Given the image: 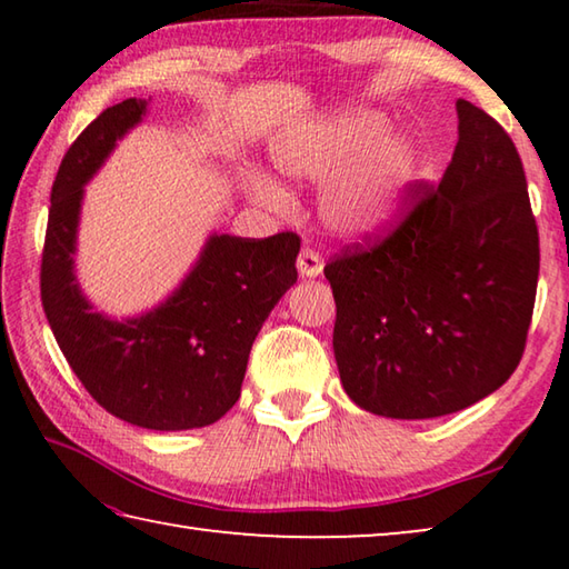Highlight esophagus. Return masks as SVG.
<instances>
[{"label": "esophagus", "mask_w": 569, "mask_h": 569, "mask_svg": "<svg viewBox=\"0 0 569 569\" xmlns=\"http://www.w3.org/2000/svg\"><path fill=\"white\" fill-rule=\"evenodd\" d=\"M296 266H298V273L306 276V278H316L323 271V258L316 253L313 248H303L301 253L296 258Z\"/></svg>", "instance_id": "esophagus-1"}]
</instances>
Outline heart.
Returning <instances> with one entry per match:
<instances>
[{
	"mask_svg": "<svg viewBox=\"0 0 569 569\" xmlns=\"http://www.w3.org/2000/svg\"><path fill=\"white\" fill-rule=\"evenodd\" d=\"M387 132L389 122L377 112H343L278 140L273 160L291 178L331 180L321 198L326 223L366 236L391 218L411 176L409 146ZM250 192L266 206L286 203V192L266 176L250 180Z\"/></svg>",
	"mask_w": 569,
	"mask_h": 569,
	"instance_id": "1",
	"label": "heart"
}]
</instances>
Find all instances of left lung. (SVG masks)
<instances>
[{"label": "left lung", "instance_id": "1", "mask_svg": "<svg viewBox=\"0 0 569 569\" xmlns=\"http://www.w3.org/2000/svg\"><path fill=\"white\" fill-rule=\"evenodd\" d=\"M457 112L441 180L409 182L397 223L323 268L341 383L379 417L467 409L512 377L527 346L539 233L522 158L492 114L467 100Z\"/></svg>", "mask_w": 569, "mask_h": 569}]
</instances>
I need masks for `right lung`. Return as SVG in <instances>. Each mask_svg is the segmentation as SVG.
Returning a JSON list of instances; mask_svg holds the SVG:
<instances>
[{"instance_id":"obj_1","label":"right lung","mask_w":569,"mask_h":569,"mask_svg":"<svg viewBox=\"0 0 569 569\" xmlns=\"http://www.w3.org/2000/svg\"><path fill=\"white\" fill-rule=\"evenodd\" d=\"M142 112L146 100L112 104L64 152L42 248V308L67 363L102 409L142 429H198L238 401L250 346L298 278L301 238L293 230L268 238L213 236L156 311L124 323L94 313L72 273L82 186Z\"/></svg>"}]
</instances>
